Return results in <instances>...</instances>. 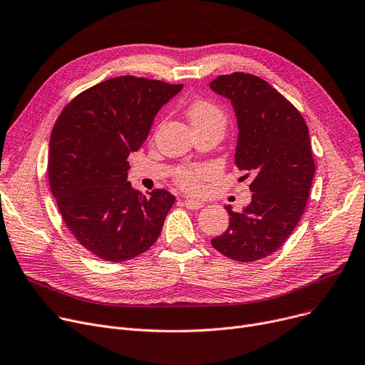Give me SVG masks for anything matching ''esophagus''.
Wrapping results in <instances>:
<instances>
[{
  "label": "esophagus",
  "instance_id": "obj_1",
  "mask_svg": "<svg viewBox=\"0 0 365 365\" xmlns=\"http://www.w3.org/2000/svg\"><path fill=\"white\" fill-rule=\"evenodd\" d=\"M183 205L189 210H200L204 207V202H200V201H192V200H185L183 201Z\"/></svg>",
  "mask_w": 365,
  "mask_h": 365
}]
</instances>
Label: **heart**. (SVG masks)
<instances>
[{"instance_id":"1","label":"heart","mask_w":365,"mask_h":365,"mask_svg":"<svg viewBox=\"0 0 365 365\" xmlns=\"http://www.w3.org/2000/svg\"><path fill=\"white\" fill-rule=\"evenodd\" d=\"M187 118L193 130L208 126H226V115L210 101H197L187 108ZM212 175L208 167H186L178 175V183L187 192H197Z\"/></svg>"}]
</instances>
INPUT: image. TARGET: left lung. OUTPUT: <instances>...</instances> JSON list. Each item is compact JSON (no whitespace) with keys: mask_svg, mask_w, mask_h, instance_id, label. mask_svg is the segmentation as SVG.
<instances>
[{"mask_svg":"<svg viewBox=\"0 0 365 365\" xmlns=\"http://www.w3.org/2000/svg\"><path fill=\"white\" fill-rule=\"evenodd\" d=\"M210 88L232 103L239 130L235 164L254 178L251 202L240 212L225 207L229 227L211 245L235 261H257L284 244L305 210L315 173L309 132L301 113L258 76L237 71Z\"/></svg>","mask_w":365,"mask_h":365,"instance_id":"left-lung-1","label":"left lung"}]
</instances>
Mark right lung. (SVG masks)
Masks as SVG:
<instances>
[{"label":"right lung","instance_id":"1","mask_svg":"<svg viewBox=\"0 0 365 365\" xmlns=\"http://www.w3.org/2000/svg\"><path fill=\"white\" fill-rule=\"evenodd\" d=\"M183 85L133 76L79 93L50 138L48 179L68 230L104 261L132 259L154 245L176 198L145 197L128 182V157L147 140L154 118Z\"/></svg>","mask_w":365,"mask_h":365}]
</instances>
